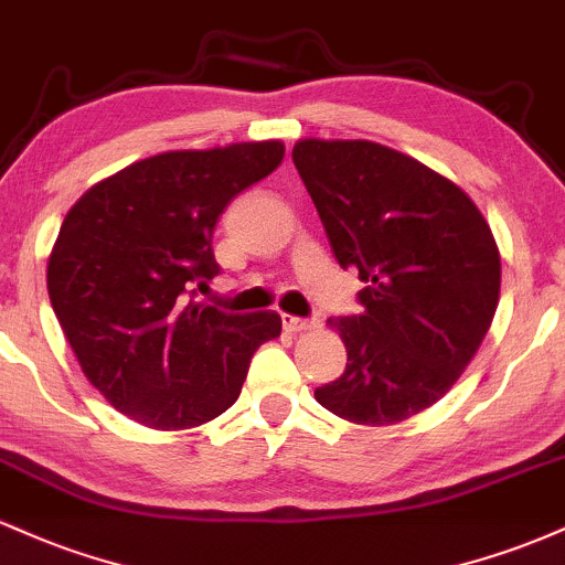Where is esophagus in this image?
<instances>
[{
    "instance_id": "esophagus-1",
    "label": "esophagus",
    "mask_w": 565,
    "mask_h": 565,
    "mask_svg": "<svg viewBox=\"0 0 565 565\" xmlns=\"http://www.w3.org/2000/svg\"><path fill=\"white\" fill-rule=\"evenodd\" d=\"M281 323H284V329H287V332H305V329H313L316 323V319H300V316H291V313H284L281 316Z\"/></svg>"
}]
</instances>
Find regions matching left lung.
Masks as SVG:
<instances>
[{
	"instance_id": "1",
	"label": "left lung",
	"mask_w": 565,
	"mask_h": 565,
	"mask_svg": "<svg viewBox=\"0 0 565 565\" xmlns=\"http://www.w3.org/2000/svg\"><path fill=\"white\" fill-rule=\"evenodd\" d=\"M340 268L366 284L359 313L329 319L348 348L316 401L355 425L433 406L489 332L499 249L468 193L369 140H300L291 151Z\"/></svg>"
}]
</instances>
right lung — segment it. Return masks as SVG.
<instances>
[{"label":"right lung","instance_id":"add662e5","mask_svg":"<svg viewBox=\"0 0 565 565\" xmlns=\"http://www.w3.org/2000/svg\"><path fill=\"white\" fill-rule=\"evenodd\" d=\"M278 140L142 159L89 188L63 220L47 291L82 372L135 423L185 430L242 393L249 361L281 334L274 310L199 302L220 274L217 217L281 164Z\"/></svg>","mask_w":565,"mask_h":565}]
</instances>
